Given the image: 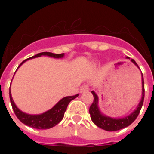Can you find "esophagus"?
<instances>
[{
  "label": "esophagus",
  "mask_w": 154,
  "mask_h": 154,
  "mask_svg": "<svg viewBox=\"0 0 154 154\" xmlns=\"http://www.w3.org/2000/svg\"><path fill=\"white\" fill-rule=\"evenodd\" d=\"M89 90V86L87 85H84L81 87V89H80V93H83L85 91H88Z\"/></svg>",
  "instance_id": "obj_1"
}]
</instances>
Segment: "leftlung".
<instances>
[{
    "label": "left lung",
    "mask_w": 154,
    "mask_h": 154,
    "mask_svg": "<svg viewBox=\"0 0 154 154\" xmlns=\"http://www.w3.org/2000/svg\"><path fill=\"white\" fill-rule=\"evenodd\" d=\"M127 59L129 57H126ZM131 61L136 65L137 67H138V65L136 63V61L134 59H131ZM141 83H142V97L139 104L137 106L136 109H134L133 112L130 114L122 118H114V117H109L105 114H103L101 112V110L99 109L98 106V96L94 91H92L91 93L94 95V102L89 108V113L91 117L92 122L96 125L99 128L106 130V131H117L119 129H124L125 127L129 126V125H131L133 122L135 121L139 112L141 111V109L142 107L144 101V97H145V88H144V78L142 72H141Z\"/></svg>",
    "instance_id": "8db88e82"
}]
</instances>
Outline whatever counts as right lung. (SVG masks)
I'll list each match as a JSON object with an SVG mask.
<instances>
[{"mask_svg": "<svg viewBox=\"0 0 154 154\" xmlns=\"http://www.w3.org/2000/svg\"><path fill=\"white\" fill-rule=\"evenodd\" d=\"M42 56H48V57H50L57 58L58 59V58L64 57L65 53L56 54V53H49V52L40 53L37 54V55L28 58L26 60H23L22 62L20 63V65L18 66L17 69H19L20 65L24 64L26 60H29V59H32V58L39 57H42ZM77 97H78V94L74 95V96L65 97L62 99H60V101H58L52 109H50L46 111V112H43V113H41V114H28V113H25V112H22L20 109H19L17 106L16 105V104L13 101V97H12L10 89H9L10 102L16 116L17 117L18 119L20 120L23 124L38 129H50V128H53V126H55L56 125H57L63 119L65 110L67 109L69 103L72 100Z\"/></svg>", "mask_w": 154, "mask_h": 154, "instance_id": "obj_1", "label": "right lung"}]
</instances>
